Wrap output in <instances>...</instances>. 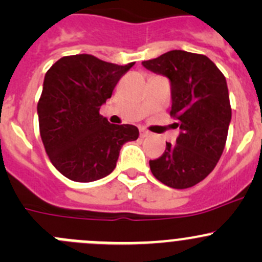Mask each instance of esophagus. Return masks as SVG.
Instances as JSON below:
<instances>
[{
    "mask_svg": "<svg viewBox=\"0 0 262 262\" xmlns=\"http://www.w3.org/2000/svg\"><path fill=\"white\" fill-rule=\"evenodd\" d=\"M139 134H141V138H146V137L149 136V133H148L146 129H141V130H139Z\"/></svg>",
    "mask_w": 262,
    "mask_h": 262,
    "instance_id": "34e87169",
    "label": "esophagus"
}]
</instances>
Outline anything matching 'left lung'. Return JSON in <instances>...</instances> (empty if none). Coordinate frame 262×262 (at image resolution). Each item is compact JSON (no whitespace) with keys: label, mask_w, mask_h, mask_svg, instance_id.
Here are the masks:
<instances>
[{"label":"left lung","mask_w":262,"mask_h":262,"mask_svg":"<svg viewBox=\"0 0 262 262\" xmlns=\"http://www.w3.org/2000/svg\"><path fill=\"white\" fill-rule=\"evenodd\" d=\"M142 64L170 80V115L181 129L176 143L166 142L163 155L149 161L150 171L173 189L194 186L214 170L226 146L232 118L226 77L207 55L185 50Z\"/></svg>","instance_id":"8db88e82"}]
</instances>
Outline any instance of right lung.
<instances>
[{"label":"right lung","mask_w":262,"mask_h":262,"mask_svg":"<svg viewBox=\"0 0 262 262\" xmlns=\"http://www.w3.org/2000/svg\"><path fill=\"white\" fill-rule=\"evenodd\" d=\"M133 66L76 54L60 58L46 73L38 102L40 137L50 162L70 180L91 182L107 176L121 146L139 137L137 126L110 124L99 113Z\"/></svg>","instance_id":"add662e5"}]
</instances>
